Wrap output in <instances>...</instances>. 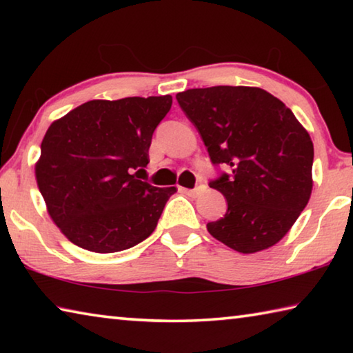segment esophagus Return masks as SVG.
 Masks as SVG:
<instances>
[{"mask_svg":"<svg viewBox=\"0 0 353 353\" xmlns=\"http://www.w3.org/2000/svg\"><path fill=\"white\" fill-rule=\"evenodd\" d=\"M182 190H183L185 194L190 196V198H198L199 193L202 191L201 187H196V188H182Z\"/></svg>","mask_w":353,"mask_h":353,"instance_id":"34e87169","label":"esophagus"}]
</instances>
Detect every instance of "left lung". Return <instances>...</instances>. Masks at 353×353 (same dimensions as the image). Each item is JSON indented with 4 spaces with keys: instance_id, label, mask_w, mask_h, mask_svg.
<instances>
[{
    "instance_id": "8db88e82",
    "label": "left lung",
    "mask_w": 353,
    "mask_h": 353,
    "mask_svg": "<svg viewBox=\"0 0 353 353\" xmlns=\"http://www.w3.org/2000/svg\"><path fill=\"white\" fill-rule=\"evenodd\" d=\"M223 172L210 188L227 212L207 224L225 246L254 254L279 243L308 204L313 141L282 101L256 87L218 85L176 94Z\"/></svg>"
}]
</instances>
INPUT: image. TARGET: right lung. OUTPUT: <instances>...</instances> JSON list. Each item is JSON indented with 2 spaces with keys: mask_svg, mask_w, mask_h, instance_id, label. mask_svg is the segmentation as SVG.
Returning <instances> with one entry per match:
<instances>
[{
  "mask_svg": "<svg viewBox=\"0 0 353 353\" xmlns=\"http://www.w3.org/2000/svg\"><path fill=\"white\" fill-rule=\"evenodd\" d=\"M172 104L170 94L94 99L46 130L35 179L48 213L82 249L112 254L134 248L157 227L176 187L140 181L149 146Z\"/></svg>",
  "mask_w": 353,
  "mask_h": 353,
  "instance_id": "right-lung-1",
  "label": "right lung"
}]
</instances>
